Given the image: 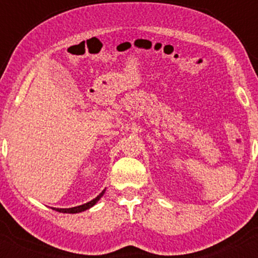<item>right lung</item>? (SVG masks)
I'll list each match as a JSON object with an SVG mask.
<instances>
[{"label": "right lung", "mask_w": 258, "mask_h": 258, "mask_svg": "<svg viewBox=\"0 0 258 258\" xmlns=\"http://www.w3.org/2000/svg\"><path fill=\"white\" fill-rule=\"evenodd\" d=\"M104 193H105V189H104V190H102V193H100L98 197H96L93 200H91V201H88V203L84 204V205L75 206V207H69V209H57V207H52V209L55 210V211H58V212H61V214H79V212L86 211V210L91 209L92 206L96 205V204L99 201L100 198L104 195Z\"/></svg>", "instance_id": "1"}]
</instances>
